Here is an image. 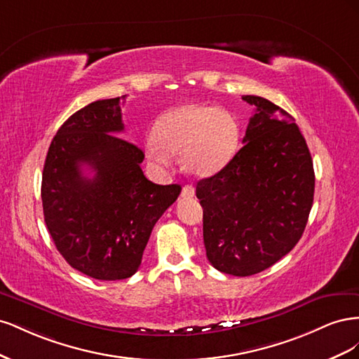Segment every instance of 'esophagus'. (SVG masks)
<instances>
[{"label": "esophagus", "instance_id": "esophagus-1", "mask_svg": "<svg viewBox=\"0 0 359 359\" xmlns=\"http://www.w3.org/2000/svg\"><path fill=\"white\" fill-rule=\"evenodd\" d=\"M181 196L182 198H193L194 196V187L193 186H184Z\"/></svg>", "mask_w": 359, "mask_h": 359}]
</instances>
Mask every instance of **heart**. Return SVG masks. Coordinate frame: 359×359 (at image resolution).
Segmentation results:
<instances>
[{
	"label": "heart",
	"instance_id": "obj_1",
	"mask_svg": "<svg viewBox=\"0 0 359 359\" xmlns=\"http://www.w3.org/2000/svg\"><path fill=\"white\" fill-rule=\"evenodd\" d=\"M240 136V126L229 112L182 104L158 118L147 154L158 165H168V154L181 156L184 169L191 175L210 177L233 158Z\"/></svg>",
	"mask_w": 359,
	"mask_h": 359
}]
</instances>
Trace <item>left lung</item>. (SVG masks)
Returning a JSON list of instances; mask_svg holds the SVG:
<instances>
[{
  "label": "left lung",
  "mask_w": 359,
  "mask_h": 359,
  "mask_svg": "<svg viewBox=\"0 0 359 359\" xmlns=\"http://www.w3.org/2000/svg\"><path fill=\"white\" fill-rule=\"evenodd\" d=\"M243 100L256 109L244 147L196 186L206 257L236 277L273 266L297 245L314 194L313 160L295 119L264 97Z\"/></svg>",
  "instance_id": "left-lung-1"
}]
</instances>
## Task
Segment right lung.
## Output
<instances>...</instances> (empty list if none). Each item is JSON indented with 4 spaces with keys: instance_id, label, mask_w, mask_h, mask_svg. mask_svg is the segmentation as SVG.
<instances>
[{
    "instance_id": "add662e5",
    "label": "right lung",
    "mask_w": 359,
    "mask_h": 359,
    "mask_svg": "<svg viewBox=\"0 0 359 359\" xmlns=\"http://www.w3.org/2000/svg\"><path fill=\"white\" fill-rule=\"evenodd\" d=\"M121 99L74 112L52 139L41 177L45 223L67 264L97 280L132 277L154 224L181 193L180 184L145 178L144 151L126 139ZM88 165L95 177L81 172Z\"/></svg>"
}]
</instances>
